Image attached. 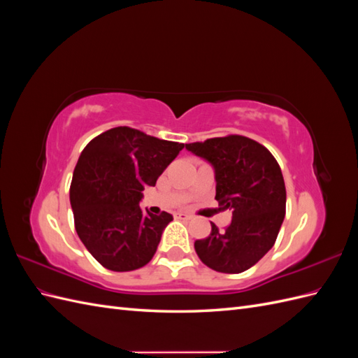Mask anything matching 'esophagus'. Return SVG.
I'll return each mask as SVG.
<instances>
[{
	"label": "esophagus",
	"instance_id": "obj_1",
	"mask_svg": "<svg viewBox=\"0 0 358 358\" xmlns=\"http://www.w3.org/2000/svg\"><path fill=\"white\" fill-rule=\"evenodd\" d=\"M175 218L178 220H191V216L187 213H175Z\"/></svg>",
	"mask_w": 358,
	"mask_h": 358
}]
</instances>
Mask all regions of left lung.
Returning <instances> with one entry per match:
<instances>
[{"mask_svg":"<svg viewBox=\"0 0 358 358\" xmlns=\"http://www.w3.org/2000/svg\"><path fill=\"white\" fill-rule=\"evenodd\" d=\"M215 170L220 209L231 212L224 231L212 224L194 248L201 262L221 273H242L262 259L276 242L285 216L282 171L270 150L252 138L231 134L185 145Z\"/></svg>","mask_w":358,"mask_h":358,"instance_id":"1","label":"left lung"}]
</instances>
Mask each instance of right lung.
<instances>
[{
	"label": "right lung",
	"instance_id": "obj_1",
	"mask_svg": "<svg viewBox=\"0 0 358 358\" xmlns=\"http://www.w3.org/2000/svg\"><path fill=\"white\" fill-rule=\"evenodd\" d=\"M183 146L116 127L82 150L70 187L74 227L103 267L129 272L152 259L173 216L145 213L138 203Z\"/></svg>",
	"mask_w": 358,
	"mask_h": 358
}]
</instances>
